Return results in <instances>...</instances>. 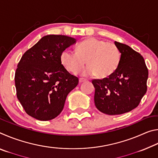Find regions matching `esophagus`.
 I'll use <instances>...</instances> for the list:
<instances>
[{
    "label": "esophagus",
    "instance_id": "1",
    "mask_svg": "<svg viewBox=\"0 0 158 158\" xmlns=\"http://www.w3.org/2000/svg\"><path fill=\"white\" fill-rule=\"evenodd\" d=\"M85 81H87L86 79H84V78H79V82L80 83H83Z\"/></svg>",
    "mask_w": 158,
    "mask_h": 158
}]
</instances>
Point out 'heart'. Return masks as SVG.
Wrapping results in <instances>:
<instances>
[{"label":"heart","mask_w":158,"mask_h":158,"mask_svg":"<svg viewBox=\"0 0 158 158\" xmlns=\"http://www.w3.org/2000/svg\"><path fill=\"white\" fill-rule=\"evenodd\" d=\"M121 59V52L112 42L90 37L78 44L77 51L66 49L61 53L60 60L68 71L76 73L87 64L84 74H96L99 78L107 77L116 70Z\"/></svg>","instance_id":"obj_1"}]
</instances>
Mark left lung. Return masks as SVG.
<instances>
[{"mask_svg": "<svg viewBox=\"0 0 158 158\" xmlns=\"http://www.w3.org/2000/svg\"><path fill=\"white\" fill-rule=\"evenodd\" d=\"M121 59L113 73L102 79H93L94 101L99 111L108 115L123 114L139 105L147 90L148 71L139 53L115 42Z\"/></svg>", "mask_w": 158, "mask_h": 158, "instance_id": "obj_1", "label": "left lung"}]
</instances>
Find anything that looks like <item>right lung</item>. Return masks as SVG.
<instances>
[{
  "label": "right lung",
  "mask_w": 158,
  "mask_h": 158,
  "mask_svg": "<svg viewBox=\"0 0 158 158\" xmlns=\"http://www.w3.org/2000/svg\"><path fill=\"white\" fill-rule=\"evenodd\" d=\"M75 43L73 37L48 35L21 57L16 69L15 86L18 100L29 116L49 121L63 111L67 96L79 79L61 64L60 55Z\"/></svg>",
  "instance_id": "add662e5"
}]
</instances>
